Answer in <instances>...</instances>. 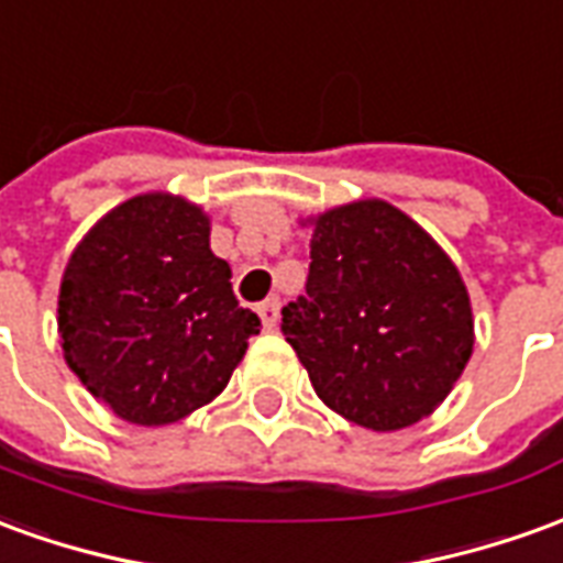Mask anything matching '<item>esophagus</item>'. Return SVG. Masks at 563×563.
Instances as JSON below:
<instances>
[{"mask_svg":"<svg viewBox=\"0 0 563 563\" xmlns=\"http://www.w3.org/2000/svg\"><path fill=\"white\" fill-rule=\"evenodd\" d=\"M278 309H282L278 297H269V300H263L261 306H257V312H261V321L266 330H275V327H278Z\"/></svg>","mask_w":563,"mask_h":563,"instance_id":"obj_1","label":"esophagus"}]
</instances>
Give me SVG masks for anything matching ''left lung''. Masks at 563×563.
<instances>
[{"instance_id": "1", "label": "left lung", "mask_w": 563, "mask_h": 563, "mask_svg": "<svg viewBox=\"0 0 563 563\" xmlns=\"http://www.w3.org/2000/svg\"><path fill=\"white\" fill-rule=\"evenodd\" d=\"M312 224L306 297L282 309V333L333 412L378 433L409 428L445 400L473 354L461 273L382 199Z\"/></svg>"}]
</instances>
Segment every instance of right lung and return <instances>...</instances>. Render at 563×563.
<instances>
[{"instance_id": "right-lung-1", "label": "right lung", "mask_w": 563, "mask_h": 563, "mask_svg": "<svg viewBox=\"0 0 563 563\" xmlns=\"http://www.w3.org/2000/svg\"><path fill=\"white\" fill-rule=\"evenodd\" d=\"M230 266L209 249V218L169 194L111 209L71 254L59 336L71 373L114 416L157 428L211 402L261 333Z\"/></svg>"}]
</instances>
